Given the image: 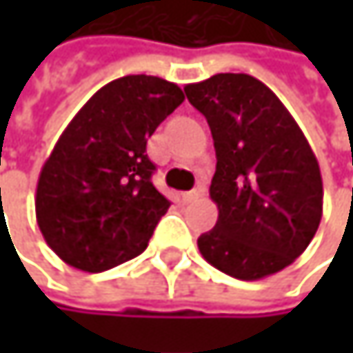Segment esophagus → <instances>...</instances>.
<instances>
[{
	"label": "esophagus",
	"instance_id": "obj_1",
	"mask_svg": "<svg viewBox=\"0 0 353 353\" xmlns=\"http://www.w3.org/2000/svg\"><path fill=\"white\" fill-rule=\"evenodd\" d=\"M202 194H204V188L200 185V188H196V190H192V192H183V194H181V200H183L185 204H190V202H196L198 198H202Z\"/></svg>",
	"mask_w": 353,
	"mask_h": 353
}]
</instances>
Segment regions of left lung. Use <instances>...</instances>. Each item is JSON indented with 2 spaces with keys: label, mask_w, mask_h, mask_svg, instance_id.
<instances>
[{
  "label": "left lung",
  "mask_w": 353,
  "mask_h": 353,
  "mask_svg": "<svg viewBox=\"0 0 353 353\" xmlns=\"http://www.w3.org/2000/svg\"><path fill=\"white\" fill-rule=\"evenodd\" d=\"M204 114L216 151L212 231L202 257L237 280H259L290 265L313 241L323 214L317 157L278 96L245 73H219L183 88Z\"/></svg>",
  "instance_id": "1"
}]
</instances>
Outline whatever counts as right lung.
I'll list each match as a JSON object with an SVG mask.
<instances>
[{
  "instance_id": "right-lung-1",
  "label": "right lung",
  "mask_w": 353,
  "mask_h": 353,
  "mask_svg": "<svg viewBox=\"0 0 353 353\" xmlns=\"http://www.w3.org/2000/svg\"><path fill=\"white\" fill-rule=\"evenodd\" d=\"M183 102L176 83L126 75L98 90L59 137L36 185V221L69 265L104 272L141 255L168 212L147 139Z\"/></svg>"
}]
</instances>
